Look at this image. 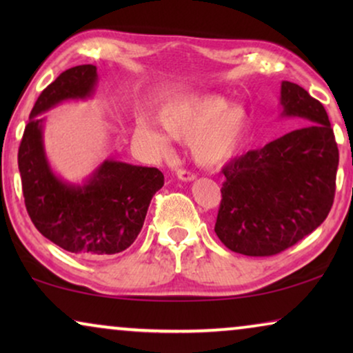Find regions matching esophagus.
<instances>
[{
    "label": "esophagus",
    "mask_w": 353,
    "mask_h": 353,
    "mask_svg": "<svg viewBox=\"0 0 353 353\" xmlns=\"http://www.w3.org/2000/svg\"><path fill=\"white\" fill-rule=\"evenodd\" d=\"M176 176H178V180H181V181H191L196 178V173L188 170V168H178Z\"/></svg>",
    "instance_id": "esophagus-1"
}]
</instances>
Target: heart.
I'll return each instance as SVG.
<instances>
[{"label":"heart","instance_id":"obj_1","mask_svg":"<svg viewBox=\"0 0 353 353\" xmlns=\"http://www.w3.org/2000/svg\"><path fill=\"white\" fill-rule=\"evenodd\" d=\"M161 123L168 137L176 141H191L194 159L202 165H220L238 149L248 127V112L243 105L220 98H201L172 104L161 112ZM137 137L152 152L165 154L170 143L149 123H139Z\"/></svg>","mask_w":353,"mask_h":353}]
</instances>
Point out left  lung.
I'll return each mask as SVG.
<instances>
[{"mask_svg": "<svg viewBox=\"0 0 353 353\" xmlns=\"http://www.w3.org/2000/svg\"><path fill=\"white\" fill-rule=\"evenodd\" d=\"M281 104L299 127L221 168L215 233L230 250L249 257L297 244L326 220L334 202L339 149L326 109L291 81L281 83Z\"/></svg>", "mask_w": 353, "mask_h": 353, "instance_id": "1", "label": "left lung"}]
</instances>
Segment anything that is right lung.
I'll return each instance as SVG.
<instances>
[{"mask_svg":"<svg viewBox=\"0 0 353 353\" xmlns=\"http://www.w3.org/2000/svg\"><path fill=\"white\" fill-rule=\"evenodd\" d=\"M96 65L62 72L38 96L23 130L17 162L28 216L40 233L85 259L119 254L138 238L152 196L163 186L156 167L105 161L88 185L69 186L52 175L43 152L37 117L69 98H85L96 83Z\"/></svg>","mask_w":353,"mask_h":353,"instance_id":"add662e5","label":"right lung"}]
</instances>
